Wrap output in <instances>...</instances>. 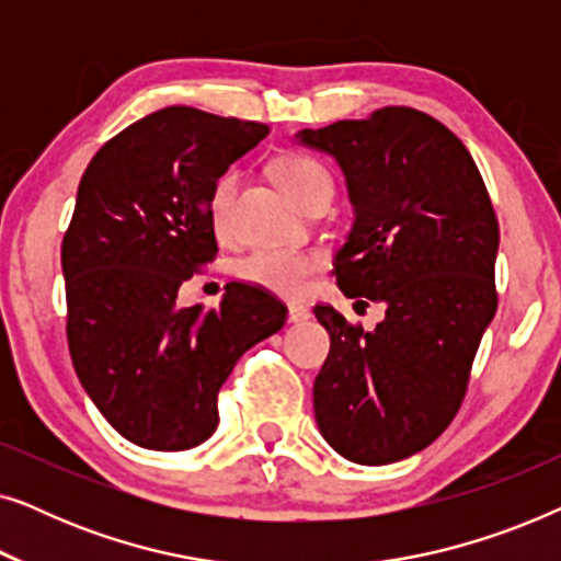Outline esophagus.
<instances>
[{
    "instance_id": "1",
    "label": "esophagus",
    "mask_w": 561,
    "mask_h": 561,
    "mask_svg": "<svg viewBox=\"0 0 561 561\" xmlns=\"http://www.w3.org/2000/svg\"><path fill=\"white\" fill-rule=\"evenodd\" d=\"M311 319V311L306 309L301 304H290L288 306V321L290 324H301V321H309Z\"/></svg>"
}]
</instances>
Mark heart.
Instances as JSON below:
<instances>
[{"label": "heart", "mask_w": 561, "mask_h": 561, "mask_svg": "<svg viewBox=\"0 0 561 561\" xmlns=\"http://www.w3.org/2000/svg\"><path fill=\"white\" fill-rule=\"evenodd\" d=\"M275 181L280 188L298 204H306V198L317 194L321 186H332V175L317 158L301 156H283L275 160L273 165ZM237 183L240 175L237 173H221L214 181L209 194V225L219 237H227L232 232V204L237 194ZM324 260L317 252L306 250H255L248 257L240 260L237 273L244 283L257 286L271 294L296 298L301 296L306 288L311 286V278L319 273Z\"/></svg>", "instance_id": "b5f03b06"}]
</instances>
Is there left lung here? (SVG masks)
<instances>
[{"label": "left lung", "instance_id": "8db88e82", "mask_svg": "<svg viewBox=\"0 0 561 561\" xmlns=\"http://www.w3.org/2000/svg\"><path fill=\"white\" fill-rule=\"evenodd\" d=\"M347 181L355 225L334 257L342 294L386 306L373 332L313 306L332 347L313 380L319 432L344 459L390 465L457 416L495 317L497 219L462 140L411 106L301 129Z\"/></svg>", "mask_w": 561, "mask_h": 561}]
</instances>
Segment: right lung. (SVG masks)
Here are the masks:
<instances>
[{"label": "right lung", "instance_id": "obj_1", "mask_svg": "<svg viewBox=\"0 0 561 561\" xmlns=\"http://www.w3.org/2000/svg\"><path fill=\"white\" fill-rule=\"evenodd\" d=\"M267 125L165 106L91 158L64 237L68 350L102 416L145 449L181 451L217 432L219 388L288 309L229 283L219 309L179 306L183 280L217 255L214 181Z\"/></svg>", "mask_w": 561, "mask_h": 561}]
</instances>
